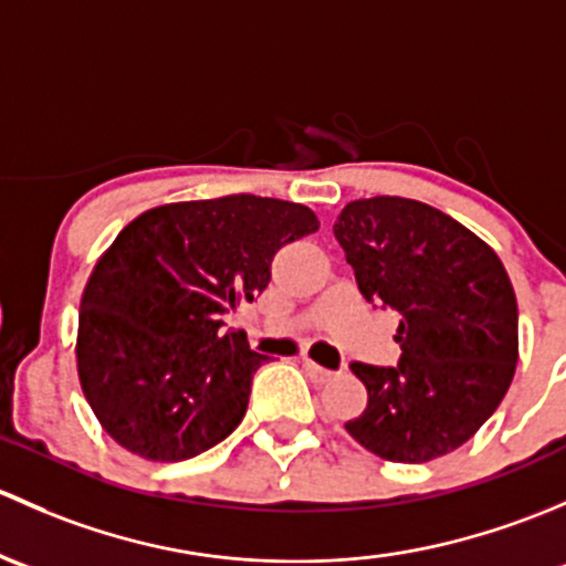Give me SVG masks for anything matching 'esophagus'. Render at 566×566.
Here are the masks:
<instances>
[{"mask_svg":"<svg viewBox=\"0 0 566 566\" xmlns=\"http://www.w3.org/2000/svg\"><path fill=\"white\" fill-rule=\"evenodd\" d=\"M302 365H305L307 376H311L313 381H322V384H324V381H332V378L337 376L335 370H326V368H322V365H316V363H313L311 357H305V359H302Z\"/></svg>","mask_w":566,"mask_h":566,"instance_id":"1","label":"esophagus"}]
</instances>
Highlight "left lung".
<instances>
[{"label":"left lung","instance_id":"obj_1","mask_svg":"<svg viewBox=\"0 0 566 566\" xmlns=\"http://www.w3.org/2000/svg\"><path fill=\"white\" fill-rule=\"evenodd\" d=\"M359 294L400 313V363H354L368 406L346 430L373 455L428 463L499 409L517 365V302L491 244L400 196L359 198L335 223Z\"/></svg>","mask_w":566,"mask_h":566}]
</instances>
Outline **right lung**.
Segmentation results:
<instances>
[{"label":"right lung","instance_id":"1","mask_svg":"<svg viewBox=\"0 0 566 566\" xmlns=\"http://www.w3.org/2000/svg\"><path fill=\"white\" fill-rule=\"evenodd\" d=\"M313 231L302 203L248 193L166 203L119 231L81 296L75 343L81 389L116 444L177 463L242 422L264 354L223 316Z\"/></svg>","mask_w":566,"mask_h":566}]
</instances>
